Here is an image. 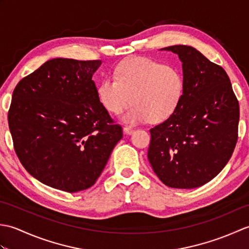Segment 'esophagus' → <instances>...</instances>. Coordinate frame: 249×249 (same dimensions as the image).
<instances>
[{
  "label": "esophagus",
  "instance_id": "esophagus-1",
  "mask_svg": "<svg viewBox=\"0 0 249 249\" xmlns=\"http://www.w3.org/2000/svg\"><path fill=\"white\" fill-rule=\"evenodd\" d=\"M123 131H124V134H126V135H131L135 130H134V128L128 127V126H125V127L123 128Z\"/></svg>",
  "mask_w": 249,
  "mask_h": 249
}]
</instances>
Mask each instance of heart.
<instances>
[{
	"mask_svg": "<svg viewBox=\"0 0 249 249\" xmlns=\"http://www.w3.org/2000/svg\"><path fill=\"white\" fill-rule=\"evenodd\" d=\"M185 82L178 68L146 57H131L119 64L115 78L106 77L97 96L110 113L119 114L134 103L122 121L140 124L161 122L176 112L184 95Z\"/></svg>",
	"mask_w": 249,
	"mask_h": 249,
	"instance_id": "b5f03b06",
	"label": "heart"
}]
</instances>
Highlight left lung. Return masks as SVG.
Returning a JSON list of instances; mask_svg holds the SVG:
<instances>
[{"label": "left lung", "instance_id": "8db88e82", "mask_svg": "<svg viewBox=\"0 0 249 249\" xmlns=\"http://www.w3.org/2000/svg\"><path fill=\"white\" fill-rule=\"evenodd\" d=\"M160 50L178 55L185 89L176 112L150 130L147 158L167 186L196 188L214 178L229 161L237 141L239 102L224 68L194 47Z\"/></svg>", "mask_w": 249, "mask_h": 249}]
</instances>
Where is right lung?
<instances>
[{
  "instance_id": "add662e5",
  "label": "right lung",
  "mask_w": 249,
  "mask_h": 249,
  "mask_svg": "<svg viewBox=\"0 0 249 249\" xmlns=\"http://www.w3.org/2000/svg\"><path fill=\"white\" fill-rule=\"evenodd\" d=\"M102 61L52 59L20 80L8 111L16 154L32 177L77 193L95 184L123 137L92 80Z\"/></svg>"
}]
</instances>
